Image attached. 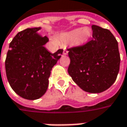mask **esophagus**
Masks as SVG:
<instances>
[{
    "label": "esophagus",
    "instance_id": "obj_1",
    "mask_svg": "<svg viewBox=\"0 0 127 127\" xmlns=\"http://www.w3.org/2000/svg\"><path fill=\"white\" fill-rule=\"evenodd\" d=\"M63 54H64V55H67V54H68V51H67L66 49H65V48L64 49V51H63Z\"/></svg>",
    "mask_w": 127,
    "mask_h": 127
}]
</instances>
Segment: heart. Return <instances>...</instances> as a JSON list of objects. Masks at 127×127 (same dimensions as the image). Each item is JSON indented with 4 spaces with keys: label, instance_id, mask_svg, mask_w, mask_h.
Listing matches in <instances>:
<instances>
[{
    "label": "heart",
    "instance_id": "b5f03b06",
    "mask_svg": "<svg viewBox=\"0 0 127 127\" xmlns=\"http://www.w3.org/2000/svg\"><path fill=\"white\" fill-rule=\"evenodd\" d=\"M91 37V30L89 28H79L76 29L62 35L63 38L66 39H75L79 44H84L89 41Z\"/></svg>",
    "mask_w": 127,
    "mask_h": 127
}]
</instances>
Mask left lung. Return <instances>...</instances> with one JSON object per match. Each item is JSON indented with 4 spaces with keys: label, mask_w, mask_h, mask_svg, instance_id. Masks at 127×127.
I'll list each match as a JSON object with an SVG mask.
<instances>
[{
    "label": "left lung",
    "mask_w": 127,
    "mask_h": 127,
    "mask_svg": "<svg viewBox=\"0 0 127 127\" xmlns=\"http://www.w3.org/2000/svg\"><path fill=\"white\" fill-rule=\"evenodd\" d=\"M92 41L68 49V74L80 88L89 93L106 91L117 79L120 55L117 41L108 29L93 25Z\"/></svg>",
    "instance_id": "obj_1"
}]
</instances>
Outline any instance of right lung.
Wrapping results in <instances>:
<instances>
[{
    "label": "right lung",
    "instance_id": "add662e5",
    "mask_svg": "<svg viewBox=\"0 0 127 127\" xmlns=\"http://www.w3.org/2000/svg\"><path fill=\"white\" fill-rule=\"evenodd\" d=\"M41 29L18 33L10 43L5 63L10 86L18 95L29 100L45 94L51 71L63 54L62 49L51 54L44 47L48 38L38 33Z\"/></svg>",
    "mask_w": 127,
    "mask_h": 127
}]
</instances>
